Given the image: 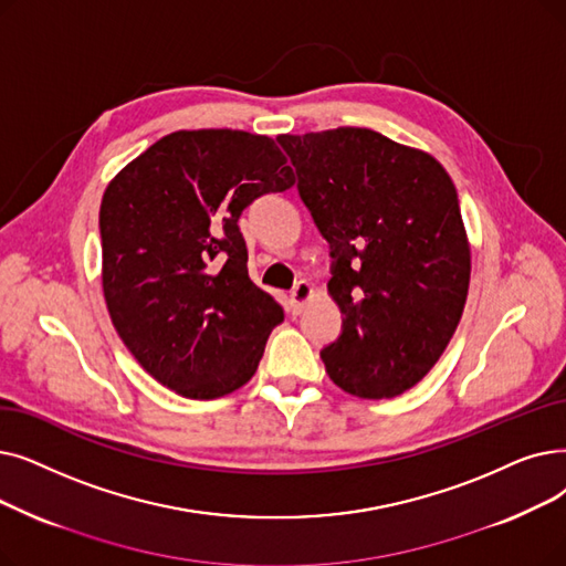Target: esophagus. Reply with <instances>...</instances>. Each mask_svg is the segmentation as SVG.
<instances>
[{
  "instance_id": "34e87169",
  "label": "esophagus",
  "mask_w": 566,
  "mask_h": 566,
  "mask_svg": "<svg viewBox=\"0 0 566 566\" xmlns=\"http://www.w3.org/2000/svg\"><path fill=\"white\" fill-rule=\"evenodd\" d=\"M312 298H314V286L310 282L301 280L291 291V310L296 312V314H301Z\"/></svg>"
}]
</instances>
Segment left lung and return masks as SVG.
<instances>
[{
  "instance_id": "left-lung-1",
  "label": "left lung",
  "mask_w": 566,
  "mask_h": 566,
  "mask_svg": "<svg viewBox=\"0 0 566 566\" xmlns=\"http://www.w3.org/2000/svg\"><path fill=\"white\" fill-rule=\"evenodd\" d=\"M277 140L331 244L328 293L344 318L322 349L326 373L356 398H396L430 373L464 310L472 263L458 191L434 157L373 129Z\"/></svg>"
}]
</instances>
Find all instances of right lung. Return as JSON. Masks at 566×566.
<instances>
[{"label":"right lung","instance_id":"right-lung-1","mask_svg":"<svg viewBox=\"0 0 566 566\" xmlns=\"http://www.w3.org/2000/svg\"><path fill=\"white\" fill-rule=\"evenodd\" d=\"M293 178L273 138L174 132L127 164L99 210L102 284L127 349L166 388L214 400L248 384L282 305L248 273L238 219Z\"/></svg>","mask_w":566,"mask_h":566}]
</instances>
